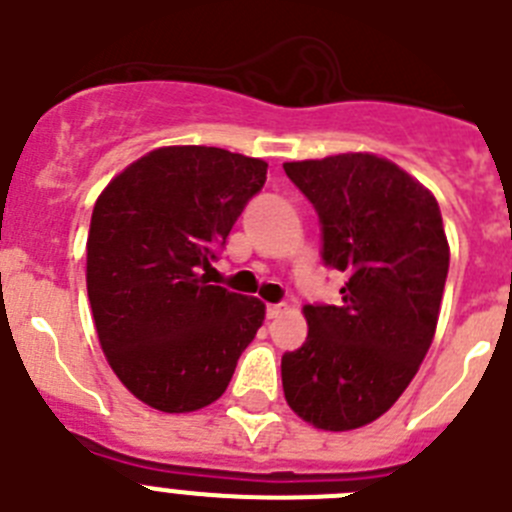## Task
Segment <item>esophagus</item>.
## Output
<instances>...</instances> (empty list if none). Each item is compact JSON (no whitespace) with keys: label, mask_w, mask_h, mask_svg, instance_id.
<instances>
[{"label":"esophagus","mask_w":512,"mask_h":512,"mask_svg":"<svg viewBox=\"0 0 512 512\" xmlns=\"http://www.w3.org/2000/svg\"><path fill=\"white\" fill-rule=\"evenodd\" d=\"M282 310H284V305H266V318L269 320L279 318V315H282Z\"/></svg>","instance_id":"1"}]
</instances>
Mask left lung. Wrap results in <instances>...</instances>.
Here are the masks:
<instances>
[{"instance_id": "1", "label": "left lung", "mask_w": 512, "mask_h": 512, "mask_svg": "<svg viewBox=\"0 0 512 512\" xmlns=\"http://www.w3.org/2000/svg\"><path fill=\"white\" fill-rule=\"evenodd\" d=\"M284 171L318 212L323 264L348 277L338 305H305L307 341L282 356L284 397L315 428L354 431L395 405L431 348L449 274L441 210L374 153Z\"/></svg>"}]
</instances>
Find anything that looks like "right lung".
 Wrapping results in <instances>:
<instances>
[{
	"mask_svg": "<svg viewBox=\"0 0 512 512\" xmlns=\"http://www.w3.org/2000/svg\"><path fill=\"white\" fill-rule=\"evenodd\" d=\"M266 166L223 148H156L94 205L87 292L99 343L117 379L161 413L215 402L264 323V302L210 284L205 271Z\"/></svg>",
	"mask_w": 512,
	"mask_h": 512,
	"instance_id": "right-lung-1",
	"label": "right lung"
}]
</instances>
